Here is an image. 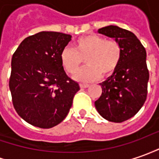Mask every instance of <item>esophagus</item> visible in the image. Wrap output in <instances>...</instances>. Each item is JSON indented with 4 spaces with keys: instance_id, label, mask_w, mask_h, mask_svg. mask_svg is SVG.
I'll use <instances>...</instances> for the list:
<instances>
[{
    "instance_id": "34e87169",
    "label": "esophagus",
    "mask_w": 159,
    "mask_h": 159,
    "mask_svg": "<svg viewBox=\"0 0 159 159\" xmlns=\"http://www.w3.org/2000/svg\"><path fill=\"white\" fill-rule=\"evenodd\" d=\"M89 86V84H80V87L81 88H88Z\"/></svg>"
}]
</instances>
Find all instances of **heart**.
Here are the masks:
<instances>
[{
  "mask_svg": "<svg viewBox=\"0 0 159 159\" xmlns=\"http://www.w3.org/2000/svg\"><path fill=\"white\" fill-rule=\"evenodd\" d=\"M122 54V46L116 40L88 34L77 39L73 48L66 47L62 49L61 62L69 74L74 75L79 70L84 59L87 66L75 75V78L82 82H93L102 75H109L116 70Z\"/></svg>",
  "mask_w": 159,
  "mask_h": 159,
  "instance_id": "b5f03b06",
  "label": "heart"
}]
</instances>
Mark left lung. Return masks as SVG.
I'll list each match as a JSON object with an SVG mask.
<instances>
[{
    "instance_id": "1",
    "label": "left lung",
    "mask_w": 159,
    "mask_h": 159,
    "mask_svg": "<svg viewBox=\"0 0 159 159\" xmlns=\"http://www.w3.org/2000/svg\"><path fill=\"white\" fill-rule=\"evenodd\" d=\"M99 34L115 38L122 46L120 63L102 84V95L95 102L97 111L106 120L122 123L134 116L147 98L149 70L146 51L137 36L117 26L98 30Z\"/></svg>"
}]
</instances>
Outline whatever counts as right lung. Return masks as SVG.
Wrapping results in <instances>:
<instances>
[{"instance_id":"obj_1","label":"right lung","mask_w":159,"mask_h":159,"mask_svg":"<svg viewBox=\"0 0 159 159\" xmlns=\"http://www.w3.org/2000/svg\"><path fill=\"white\" fill-rule=\"evenodd\" d=\"M70 34L43 31L25 38L12 57L9 89L14 108L30 125L49 129L68 115L79 84L61 62Z\"/></svg>"}]
</instances>
